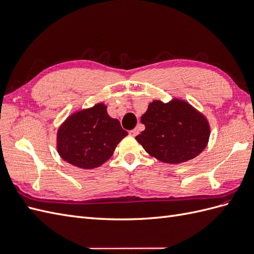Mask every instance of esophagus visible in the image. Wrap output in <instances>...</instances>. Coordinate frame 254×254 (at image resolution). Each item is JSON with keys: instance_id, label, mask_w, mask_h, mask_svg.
Listing matches in <instances>:
<instances>
[{"instance_id": "obj_1", "label": "esophagus", "mask_w": 254, "mask_h": 254, "mask_svg": "<svg viewBox=\"0 0 254 254\" xmlns=\"http://www.w3.org/2000/svg\"><path fill=\"white\" fill-rule=\"evenodd\" d=\"M137 133H139V130H137V129L130 130V131H129V134L131 136H135V135H137Z\"/></svg>"}]
</instances>
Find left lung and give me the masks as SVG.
<instances>
[{"instance_id": "obj_1", "label": "left lung", "mask_w": 254, "mask_h": 254, "mask_svg": "<svg viewBox=\"0 0 254 254\" xmlns=\"http://www.w3.org/2000/svg\"><path fill=\"white\" fill-rule=\"evenodd\" d=\"M145 130L135 140L161 162L179 164L196 158L210 139V124L204 115L179 98L163 103L156 99L141 117Z\"/></svg>"}]
</instances>
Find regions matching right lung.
<instances>
[{
    "mask_svg": "<svg viewBox=\"0 0 254 254\" xmlns=\"http://www.w3.org/2000/svg\"><path fill=\"white\" fill-rule=\"evenodd\" d=\"M127 134L120 121L107 112V106L99 103L72 113L59 126L57 151L67 163L92 170L108 161Z\"/></svg>",
    "mask_w": 254,
    "mask_h": 254,
    "instance_id": "right-lung-1",
    "label": "right lung"
}]
</instances>
